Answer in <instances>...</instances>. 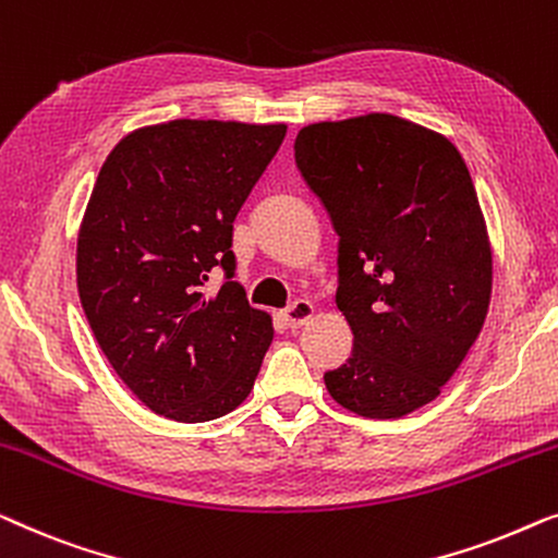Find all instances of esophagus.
<instances>
[{"label":"esophagus","mask_w":558,"mask_h":558,"mask_svg":"<svg viewBox=\"0 0 558 558\" xmlns=\"http://www.w3.org/2000/svg\"><path fill=\"white\" fill-rule=\"evenodd\" d=\"M313 313H316L313 303L303 301V298H298V301H293L286 311H282V318H286V324L290 328H301L303 324H308V320L313 318Z\"/></svg>","instance_id":"obj_1"}]
</instances>
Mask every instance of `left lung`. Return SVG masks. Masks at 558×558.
Wrapping results in <instances>:
<instances>
[{
    "mask_svg": "<svg viewBox=\"0 0 558 558\" xmlns=\"http://www.w3.org/2000/svg\"><path fill=\"white\" fill-rule=\"evenodd\" d=\"M295 163L339 234L336 305L354 333L328 395L361 417H404L458 372L488 313L470 171L442 133L389 113L305 125Z\"/></svg>",
    "mask_w": 558,
    "mask_h": 558,
    "instance_id": "1",
    "label": "left lung"
}]
</instances>
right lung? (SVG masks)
Masks as SVG:
<instances>
[{
  "instance_id": "1",
  "label": "right lung",
  "mask_w": 558,
  "mask_h": 558,
  "mask_svg": "<svg viewBox=\"0 0 558 558\" xmlns=\"http://www.w3.org/2000/svg\"><path fill=\"white\" fill-rule=\"evenodd\" d=\"M282 138L286 123L182 119L129 133L100 167L77 293L113 372L156 414L209 422L253 389L272 324L232 280V222Z\"/></svg>"
}]
</instances>
